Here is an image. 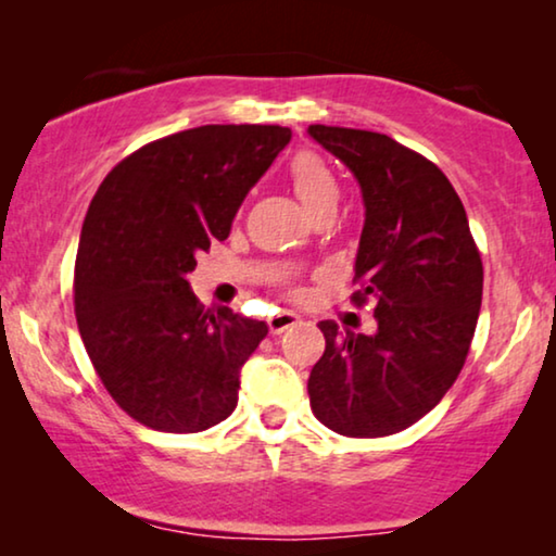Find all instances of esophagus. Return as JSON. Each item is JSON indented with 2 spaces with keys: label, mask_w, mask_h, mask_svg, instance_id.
Here are the masks:
<instances>
[{
  "label": "esophagus",
  "mask_w": 556,
  "mask_h": 556,
  "mask_svg": "<svg viewBox=\"0 0 556 556\" xmlns=\"http://www.w3.org/2000/svg\"><path fill=\"white\" fill-rule=\"evenodd\" d=\"M301 324L299 314H291V311H280V314L268 318V329L270 333H283L286 329H293V326Z\"/></svg>",
  "instance_id": "esophagus-1"
}]
</instances>
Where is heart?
I'll use <instances>...</instances> for the list:
<instances>
[{
    "label": "heart",
    "mask_w": 556,
    "mask_h": 556,
    "mask_svg": "<svg viewBox=\"0 0 556 556\" xmlns=\"http://www.w3.org/2000/svg\"><path fill=\"white\" fill-rule=\"evenodd\" d=\"M288 181H291L301 207L311 215L321 210H333L339 202V181L331 166L314 151H299L288 164Z\"/></svg>",
    "instance_id": "b5f03b06"
}]
</instances>
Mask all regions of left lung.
Segmentation results:
<instances>
[{"label": "left lung", "mask_w": 556, "mask_h": 556, "mask_svg": "<svg viewBox=\"0 0 556 556\" xmlns=\"http://www.w3.org/2000/svg\"><path fill=\"white\" fill-rule=\"evenodd\" d=\"M362 187L364 227L352 295L375 299L377 331L339 333L308 377L311 409L346 438H382L430 413L466 364L483 295V263L460 197L443 172L390 136L308 126Z\"/></svg>", "instance_id": "left-lung-1"}]
</instances>
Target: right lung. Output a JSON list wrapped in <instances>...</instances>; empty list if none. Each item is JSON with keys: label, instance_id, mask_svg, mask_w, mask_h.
<instances>
[{"label": "right lung", "instance_id": "add662e5", "mask_svg": "<svg viewBox=\"0 0 556 556\" xmlns=\"http://www.w3.org/2000/svg\"><path fill=\"white\" fill-rule=\"evenodd\" d=\"M288 141L286 126L189 128L134 151L98 187L75 257V318L136 422L202 432L238 405L240 369L268 326L204 308L187 276Z\"/></svg>", "mask_w": 556, "mask_h": 556}]
</instances>
